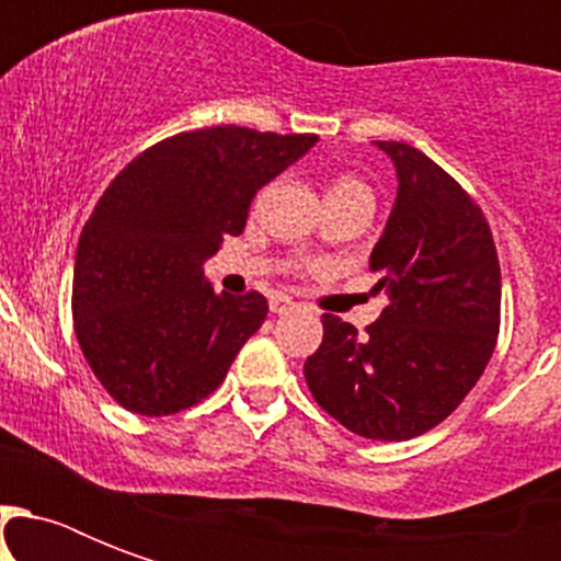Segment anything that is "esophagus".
Returning <instances> with one entry per match:
<instances>
[{
  "mask_svg": "<svg viewBox=\"0 0 561 561\" xmlns=\"http://www.w3.org/2000/svg\"><path fill=\"white\" fill-rule=\"evenodd\" d=\"M290 308H294V299L282 297V294H273V297H271V311H273V314H288Z\"/></svg>",
  "mask_w": 561,
  "mask_h": 561,
  "instance_id": "1",
  "label": "esophagus"
}]
</instances>
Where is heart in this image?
<instances>
[{
	"label": "heart",
	"instance_id": "obj_1",
	"mask_svg": "<svg viewBox=\"0 0 561 561\" xmlns=\"http://www.w3.org/2000/svg\"><path fill=\"white\" fill-rule=\"evenodd\" d=\"M334 188H367V186H364V183H360V180L343 178V180H337V183H334L332 192H334ZM367 192H369V188H367Z\"/></svg>",
	"mask_w": 561,
	"mask_h": 561
}]
</instances>
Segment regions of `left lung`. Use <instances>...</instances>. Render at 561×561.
I'll list each match as a JSON object with an SVG mask.
<instances>
[{
	"label": "left lung",
	"mask_w": 561,
	"mask_h": 561,
	"mask_svg": "<svg viewBox=\"0 0 561 561\" xmlns=\"http://www.w3.org/2000/svg\"><path fill=\"white\" fill-rule=\"evenodd\" d=\"M375 145L399 178L369 255L387 308L367 334L323 314L306 381L352 434L401 443L451 416L486 369L501 329V264L486 215L448 171L404 142Z\"/></svg>",
	"instance_id": "8db88e82"
}]
</instances>
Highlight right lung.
Listing matches in <instances>:
<instances>
[{"label": "right lung", "instance_id": "1", "mask_svg": "<svg viewBox=\"0 0 561 561\" xmlns=\"http://www.w3.org/2000/svg\"><path fill=\"white\" fill-rule=\"evenodd\" d=\"M314 142L238 125L188 130L151 145L101 194L75 253L72 320L122 408L171 416L218 390L267 299L215 294L203 262L244 229L255 192Z\"/></svg>", "mask_w": 561, "mask_h": 561}]
</instances>
